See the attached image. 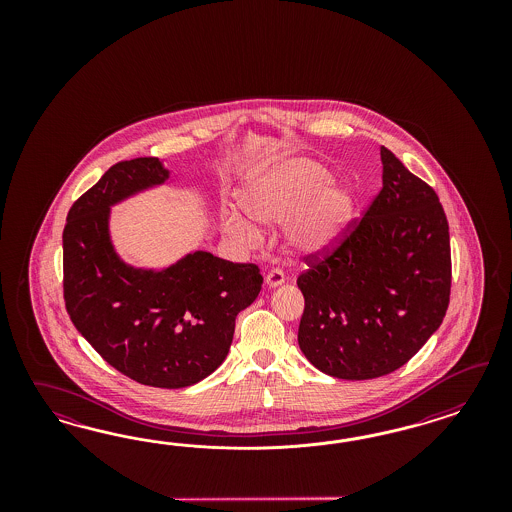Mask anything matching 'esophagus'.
Masks as SVG:
<instances>
[{
	"label": "esophagus",
	"instance_id": "obj_1",
	"mask_svg": "<svg viewBox=\"0 0 512 512\" xmlns=\"http://www.w3.org/2000/svg\"><path fill=\"white\" fill-rule=\"evenodd\" d=\"M264 283H266L268 289H276V287L285 283V276H283L281 270H270V272L266 274V278H264Z\"/></svg>",
	"mask_w": 512,
	"mask_h": 512
}]
</instances>
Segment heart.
Segmentation results:
<instances>
[{
    "label": "heart",
    "instance_id": "obj_1",
    "mask_svg": "<svg viewBox=\"0 0 512 512\" xmlns=\"http://www.w3.org/2000/svg\"><path fill=\"white\" fill-rule=\"evenodd\" d=\"M238 210L223 217V231L240 246L255 248L263 231L253 222L278 225L281 244L296 259L325 255L340 244L355 214L353 191L332 180L325 165L308 157H285L257 172L240 191Z\"/></svg>",
    "mask_w": 512,
    "mask_h": 512
}]
</instances>
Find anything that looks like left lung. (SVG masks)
<instances>
[{"label": "left lung", "mask_w": 512, "mask_h": 512, "mask_svg": "<svg viewBox=\"0 0 512 512\" xmlns=\"http://www.w3.org/2000/svg\"><path fill=\"white\" fill-rule=\"evenodd\" d=\"M383 187L340 248L306 259L304 357L321 372L362 381L419 353L449 308L450 236L434 189L381 146Z\"/></svg>", "instance_id": "8db88e82"}]
</instances>
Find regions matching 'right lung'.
<instances>
[{
  "label": "right lung",
  "instance_id": "right-lung-1",
  "mask_svg": "<svg viewBox=\"0 0 512 512\" xmlns=\"http://www.w3.org/2000/svg\"><path fill=\"white\" fill-rule=\"evenodd\" d=\"M157 157L110 167L78 199L63 229V296L78 332L112 368L157 388H184L227 357L236 315L261 293L259 266L191 251L165 268L125 263L110 236V208L163 186Z\"/></svg>",
  "mask_w": 512,
  "mask_h": 512
}]
</instances>
